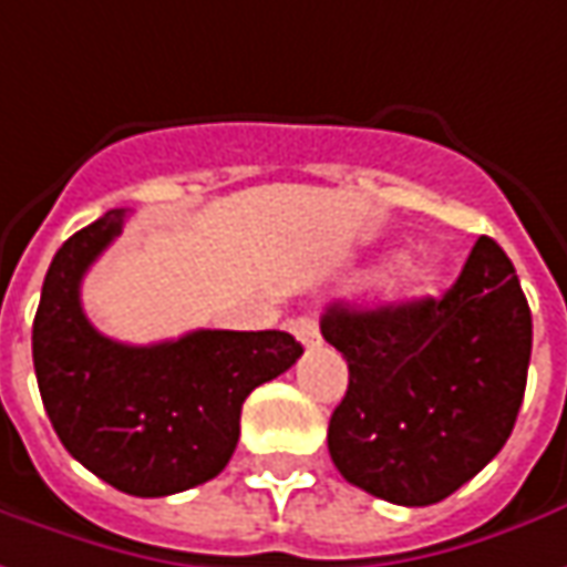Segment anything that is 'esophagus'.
Segmentation results:
<instances>
[{"mask_svg": "<svg viewBox=\"0 0 567 567\" xmlns=\"http://www.w3.org/2000/svg\"><path fill=\"white\" fill-rule=\"evenodd\" d=\"M291 334L298 338L303 348H316V344H319V329H316L313 316H298V319H291Z\"/></svg>", "mask_w": 567, "mask_h": 567, "instance_id": "esophagus-1", "label": "esophagus"}]
</instances>
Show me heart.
Returning <instances> with one entry per match:
<instances>
[{"label": "heart", "mask_w": 567, "mask_h": 567, "mask_svg": "<svg viewBox=\"0 0 567 567\" xmlns=\"http://www.w3.org/2000/svg\"><path fill=\"white\" fill-rule=\"evenodd\" d=\"M441 279V260L431 254L406 257L388 279V295L394 300H413L429 295L431 288Z\"/></svg>", "instance_id": "heart-1"}]
</instances>
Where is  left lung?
<instances>
[{
	"mask_svg": "<svg viewBox=\"0 0 567 567\" xmlns=\"http://www.w3.org/2000/svg\"><path fill=\"white\" fill-rule=\"evenodd\" d=\"M322 338L350 369L329 453L365 494L441 503L509 441L530 363V307L494 238H477L444 298L334 303Z\"/></svg>",
	"mask_w": 567,
	"mask_h": 567,
	"instance_id": "1",
	"label": "left lung"
}]
</instances>
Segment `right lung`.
I'll list each match as a JSON object with an SVG mask.
<instances>
[{"label":"right lung","instance_id":"obj_1","mask_svg":"<svg viewBox=\"0 0 567 567\" xmlns=\"http://www.w3.org/2000/svg\"><path fill=\"white\" fill-rule=\"evenodd\" d=\"M123 219L126 210H107L58 248L33 319V369L73 460L123 494L171 496L226 468L245 396L303 348L276 329H198L148 348L105 338L83 313L80 282Z\"/></svg>","mask_w":567,"mask_h":567}]
</instances>
